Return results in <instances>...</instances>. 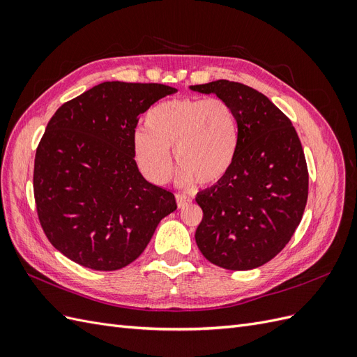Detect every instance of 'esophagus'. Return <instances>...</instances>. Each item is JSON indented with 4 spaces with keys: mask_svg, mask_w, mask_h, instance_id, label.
Listing matches in <instances>:
<instances>
[{
    "mask_svg": "<svg viewBox=\"0 0 357 357\" xmlns=\"http://www.w3.org/2000/svg\"><path fill=\"white\" fill-rule=\"evenodd\" d=\"M176 199H177L178 208H185V207H188V205L192 202V198H189V197H186V195H181V193H177Z\"/></svg>",
    "mask_w": 357,
    "mask_h": 357,
    "instance_id": "esophagus-1",
    "label": "esophagus"
}]
</instances>
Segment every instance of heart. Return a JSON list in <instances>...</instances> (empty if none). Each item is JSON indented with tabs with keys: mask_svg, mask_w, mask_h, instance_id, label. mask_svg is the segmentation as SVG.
Segmentation results:
<instances>
[{
	"mask_svg": "<svg viewBox=\"0 0 357 357\" xmlns=\"http://www.w3.org/2000/svg\"><path fill=\"white\" fill-rule=\"evenodd\" d=\"M146 129L132 137L139 171L156 185L171 177L172 160L180 168L181 185L220 181L234 165L238 150V121L232 105L219 96L168 100L150 109Z\"/></svg>",
	"mask_w": 357,
	"mask_h": 357,
	"instance_id": "1",
	"label": "heart"
}]
</instances>
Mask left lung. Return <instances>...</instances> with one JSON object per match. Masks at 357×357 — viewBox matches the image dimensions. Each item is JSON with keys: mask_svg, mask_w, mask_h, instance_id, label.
<instances>
[{"mask_svg": "<svg viewBox=\"0 0 357 357\" xmlns=\"http://www.w3.org/2000/svg\"><path fill=\"white\" fill-rule=\"evenodd\" d=\"M228 101L238 121V150L220 181L199 192L195 240L204 257L231 271L271 261L295 234L308 198L304 150L290 119L243 83L190 86Z\"/></svg>", "mask_w": 357, "mask_h": 357, "instance_id": "left-lung-1", "label": "left lung"}]
</instances>
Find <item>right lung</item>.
<instances>
[{
    "label": "right lung",
    "instance_id": "1",
    "mask_svg": "<svg viewBox=\"0 0 357 357\" xmlns=\"http://www.w3.org/2000/svg\"><path fill=\"white\" fill-rule=\"evenodd\" d=\"M174 92L104 82L52 116L36 152L34 198L47 240L73 262L96 271L129 265L177 208L169 190L142 176L132 150L138 116Z\"/></svg>",
    "mask_w": 357,
    "mask_h": 357
}]
</instances>
